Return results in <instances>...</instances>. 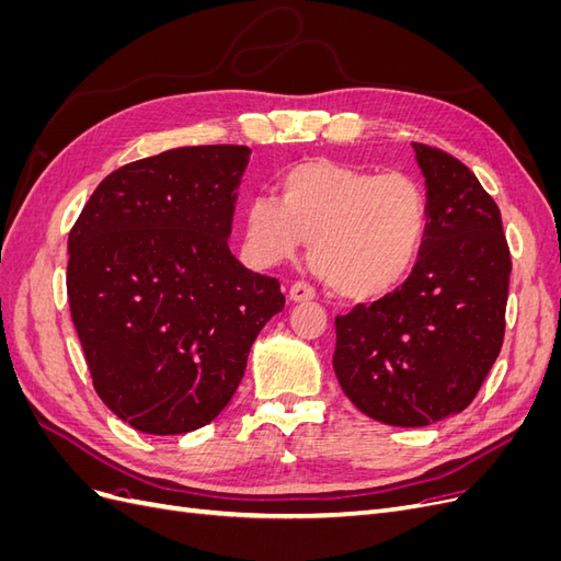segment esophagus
Listing matches in <instances>:
<instances>
[{"mask_svg": "<svg viewBox=\"0 0 561 561\" xmlns=\"http://www.w3.org/2000/svg\"><path fill=\"white\" fill-rule=\"evenodd\" d=\"M290 299L293 301H311V299H316V290L309 283H295L290 287Z\"/></svg>", "mask_w": 561, "mask_h": 561, "instance_id": "esophagus-1", "label": "esophagus"}]
</instances>
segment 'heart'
I'll list each match as a JSON object with an SVG mask.
<instances>
[{"label":"heart","instance_id":"b5f03b06","mask_svg":"<svg viewBox=\"0 0 561 561\" xmlns=\"http://www.w3.org/2000/svg\"><path fill=\"white\" fill-rule=\"evenodd\" d=\"M278 197L248 201L243 229L252 260L274 266L309 241V260L332 293L375 301L412 276L428 236V196L407 173L379 175L330 159L285 168Z\"/></svg>","mask_w":561,"mask_h":561}]
</instances>
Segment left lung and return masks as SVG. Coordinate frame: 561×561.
<instances>
[{
	"instance_id": "1",
	"label": "left lung",
	"mask_w": 561,
	"mask_h": 561,
	"mask_svg": "<svg viewBox=\"0 0 561 561\" xmlns=\"http://www.w3.org/2000/svg\"><path fill=\"white\" fill-rule=\"evenodd\" d=\"M428 186V236L412 276L336 316L334 371L348 400L388 426L421 428L463 412L505 334L511 285L501 210L447 151L414 142Z\"/></svg>"
}]
</instances>
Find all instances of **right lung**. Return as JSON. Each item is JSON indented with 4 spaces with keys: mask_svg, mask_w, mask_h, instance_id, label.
Returning <instances> with one entry per match:
<instances>
[{
    "mask_svg": "<svg viewBox=\"0 0 561 561\" xmlns=\"http://www.w3.org/2000/svg\"><path fill=\"white\" fill-rule=\"evenodd\" d=\"M248 154L201 145L126 163L70 231L67 297L95 393L140 433L210 423L285 307L280 283L227 245Z\"/></svg>",
    "mask_w": 561,
    "mask_h": 561,
    "instance_id": "1",
    "label": "right lung"
}]
</instances>
